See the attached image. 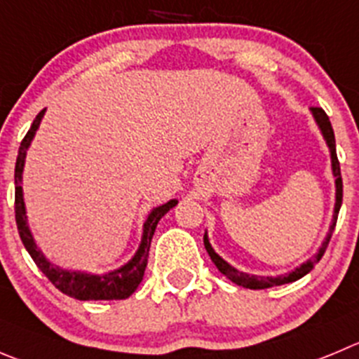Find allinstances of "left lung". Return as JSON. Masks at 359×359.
Returning a JSON list of instances; mask_svg holds the SVG:
<instances>
[{
  "instance_id": "left-lung-1",
  "label": "left lung",
  "mask_w": 359,
  "mask_h": 359,
  "mask_svg": "<svg viewBox=\"0 0 359 359\" xmlns=\"http://www.w3.org/2000/svg\"><path fill=\"white\" fill-rule=\"evenodd\" d=\"M311 115H313V118H316L317 126H319L320 133H323V138L326 140V145L327 149H330V156H331V170H333V177H334V210H333V219H331V225H330V232H327L326 239L323 241V244H320L319 251H317L316 255L311 257V259H308L306 262L301 264L299 267H296L294 271H290V273L287 274H280V276H257V274H248V273H243V271L236 269L233 266H230L226 260L221 259L219 255H217L216 251H214V248L210 246L209 243V237H207V232L205 236H203V244H205V250L207 253H209L210 260L214 262V266L219 269V273L225 274L226 278H229L230 281H233L236 285L239 287H244V289H251V290H259V289H269V287H276V285H285V283H290V281H296L299 280V278H303L304 274L310 273L313 267H316V264L319 262L320 259H323L324 251H326L327 244H330V239H331V233H333L334 230V225H337V217H338V210H340L341 207V193H344V189H341V175H340V163H338V157H337V145H334V133H333V127H331V122L330 118H327V115L324 113V109L320 108H310Z\"/></svg>"
}]
</instances>
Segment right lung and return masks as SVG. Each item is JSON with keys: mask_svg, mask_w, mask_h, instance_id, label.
I'll list each match as a JSON object with an SVG mask.
<instances>
[{"mask_svg": "<svg viewBox=\"0 0 359 359\" xmlns=\"http://www.w3.org/2000/svg\"><path fill=\"white\" fill-rule=\"evenodd\" d=\"M43 115H46V109H42L36 115V118L33 120L28 134H26L25 140L21 142L18 161H15V223H18V230L22 244H25L29 255H32L36 267L49 278V281H51L56 289L62 290L67 296L79 301L126 299L142 283L147 262H149L150 243H152V236L156 232L157 223H159V219L164 214L168 212L170 209H173L179 202L177 200H170V202L163 203L159 207H154L150 210L145 223H143L142 243H140L138 250H136L133 259L127 264H123L122 267H118V269L108 271V273L104 274H92L85 273V271L62 269L56 264L49 262L46 259V255L42 253V250L36 246L35 237H33L32 230H29L28 216H26L25 195H22V170H25L26 152H28L33 138H35V133L39 130Z\"/></svg>", "mask_w": 359, "mask_h": 359, "instance_id": "add662e5", "label": "right lung"}]
</instances>
